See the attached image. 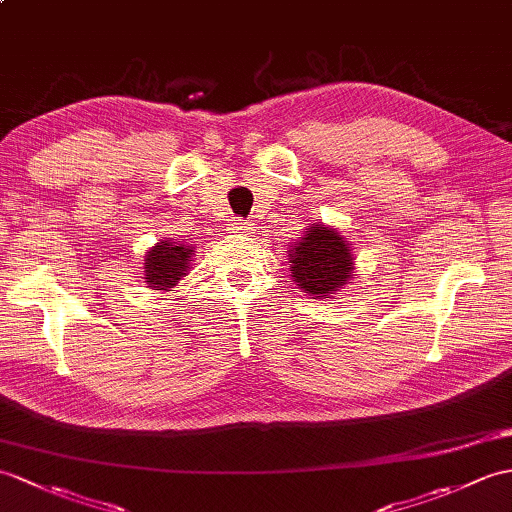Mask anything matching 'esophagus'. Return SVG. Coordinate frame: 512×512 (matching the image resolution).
<instances>
[{
    "label": "esophagus",
    "mask_w": 512,
    "mask_h": 512,
    "mask_svg": "<svg viewBox=\"0 0 512 512\" xmlns=\"http://www.w3.org/2000/svg\"><path fill=\"white\" fill-rule=\"evenodd\" d=\"M229 231L235 233V235H240V237H251L255 233V227H253L251 222H246V220H233L229 224Z\"/></svg>",
    "instance_id": "obj_1"
}]
</instances>
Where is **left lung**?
<instances>
[{
  "label": "left lung",
  "instance_id": "obj_1",
  "mask_svg": "<svg viewBox=\"0 0 512 512\" xmlns=\"http://www.w3.org/2000/svg\"><path fill=\"white\" fill-rule=\"evenodd\" d=\"M288 257L294 283L314 299H331L353 277L351 244L325 224L305 229Z\"/></svg>",
  "mask_w": 512,
  "mask_h": 512
}]
</instances>
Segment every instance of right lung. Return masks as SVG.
<instances>
[{
	"label": "right lung",
	"mask_w": 512,
	"mask_h": 512,
	"mask_svg": "<svg viewBox=\"0 0 512 512\" xmlns=\"http://www.w3.org/2000/svg\"><path fill=\"white\" fill-rule=\"evenodd\" d=\"M194 255L196 251L192 244L174 242L170 237L154 244L144 259V279L148 288L170 292V288L187 275L189 261H194Z\"/></svg>",
	"instance_id": "add662e5"
}]
</instances>
